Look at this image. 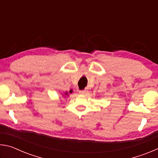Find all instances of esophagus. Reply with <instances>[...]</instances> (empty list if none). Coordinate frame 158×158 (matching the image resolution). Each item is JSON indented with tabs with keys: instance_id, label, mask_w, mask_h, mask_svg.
<instances>
[{
	"instance_id": "esophagus-1",
	"label": "esophagus",
	"mask_w": 158,
	"mask_h": 158,
	"mask_svg": "<svg viewBox=\"0 0 158 158\" xmlns=\"http://www.w3.org/2000/svg\"><path fill=\"white\" fill-rule=\"evenodd\" d=\"M86 93H87L86 90H79V93L81 95H85Z\"/></svg>"
}]
</instances>
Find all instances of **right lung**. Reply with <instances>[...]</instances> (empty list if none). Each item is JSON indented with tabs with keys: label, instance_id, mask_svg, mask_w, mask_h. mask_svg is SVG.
Instances as JSON below:
<instances>
[{
	"label": "right lung",
	"instance_id": "obj_1",
	"mask_svg": "<svg viewBox=\"0 0 158 158\" xmlns=\"http://www.w3.org/2000/svg\"><path fill=\"white\" fill-rule=\"evenodd\" d=\"M72 92H73V90H69V93H72ZM65 95H68V96H69V95H68V92H65V95H63V96H65Z\"/></svg>",
	"mask_w": 158,
	"mask_h": 158
}]
</instances>
